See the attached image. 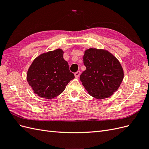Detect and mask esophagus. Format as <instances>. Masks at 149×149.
<instances>
[{
  "label": "esophagus",
  "mask_w": 149,
  "mask_h": 149,
  "mask_svg": "<svg viewBox=\"0 0 149 149\" xmlns=\"http://www.w3.org/2000/svg\"><path fill=\"white\" fill-rule=\"evenodd\" d=\"M80 71H78L77 72H76V73H74V76H75V77L76 78H78L79 76V75H80Z\"/></svg>",
  "instance_id": "esophagus-1"
}]
</instances>
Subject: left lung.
<instances>
[{
    "instance_id": "1",
    "label": "left lung",
    "mask_w": 149,
    "mask_h": 149,
    "mask_svg": "<svg viewBox=\"0 0 149 149\" xmlns=\"http://www.w3.org/2000/svg\"><path fill=\"white\" fill-rule=\"evenodd\" d=\"M83 63L86 68L79 78L91 96L102 100L118 89L124 78V71L112 54L104 49L89 48L84 52Z\"/></svg>"
}]
</instances>
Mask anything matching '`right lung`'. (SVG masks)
Instances as JSON below:
<instances>
[{
    "label": "right lung",
    "mask_w": 149,
    "mask_h": 149,
    "mask_svg": "<svg viewBox=\"0 0 149 149\" xmlns=\"http://www.w3.org/2000/svg\"><path fill=\"white\" fill-rule=\"evenodd\" d=\"M74 75L63 58V52L56 49L37 57L27 71L26 79L33 92L41 97L52 99L64 91Z\"/></svg>",
    "instance_id": "1"
}]
</instances>
